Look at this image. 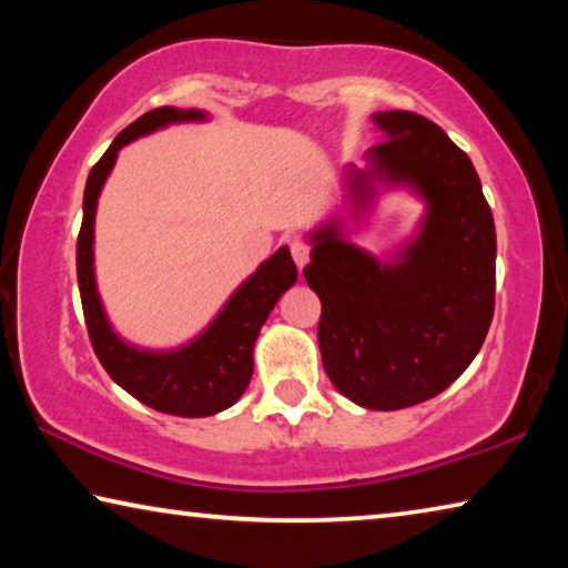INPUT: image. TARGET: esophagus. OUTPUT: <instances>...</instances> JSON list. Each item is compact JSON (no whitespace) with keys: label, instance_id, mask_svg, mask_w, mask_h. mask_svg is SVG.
I'll return each mask as SVG.
<instances>
[{"label":"esophagus","instance_id":"1","mask_svg":"<svg viewBox=\"0 0 568 568\" xmlns=\"http://www.w3.org/2000/svg\"><path fill=\"white\" fill-rule=\"evenodd\" d=\"M291 253H293L295 265L303 271V267L307 265V261H311V247H307L305 243H301V240H293V243H291Z\"/></svg>","mask_w":568,"mask_h":568}]
</instances>
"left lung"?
Here are the masks:
<instances>
[{"label": "left lung", "mask_w": 568, "mask_h": 568, "mask_svg": "<svg viewBox=\"0 0 568 568\" xmlns=\"http://www.w3.org/2000/svg\"><path fill=\"white\" fill-rule=\"evenodd\" d=\"M383 142L368 168H345V207L368 215L381 190L406 187L426 205L418 230L378 257L348 240L343 217L307 233L305 281L323 303V368L371 410L416 406L446 390L486 341L494 318L496 227L464 150L426 118L376 112Z\"/></svg>", "instance_id": "left-lung-1"}]
</instances>
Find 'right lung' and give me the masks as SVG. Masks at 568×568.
I'll use <instances>...</instances> for the list:
<instances>
[{"mask_svg": "<svg viewBox=\"0 0 568 568\" xmlns=\"http://www.w3.org/2000/svg\"><path fill=\"white\" fill-rule=\"evenodd\" d=\"M203 110L158 108L145 112L114 138L98 165L90 170L82 200V227L77 237V283L88 321L92 348L110 378L130 396L160 413L203 418L225 410L243 396L253 378V348L267 315L281 295L297 281L291 250L283 245L237 285L207 328L180 348L150 351L114 333L94 281V215L104 180L118 162V152L132 140L178 122H205Z\"/></svg>", "mask_w": 568, "mask_h": 568, "instance_id": "add662e5", "label": "right lung"}]
</instances>
